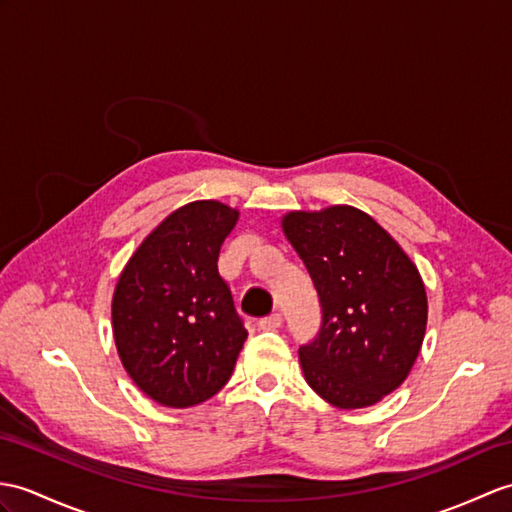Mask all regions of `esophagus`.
<instances>
[{
    "instance_id": "obj_1",
    "label": "esophagus",
    "mask_w": 512,
    "mask_h": 512,
    "mask_svg": "<svg viewBox=\"0 0 512 512\" xmlns=\"http://www.w3.org/2000/svg\"><path fill=\"white\" fill-rule=\"evenodd\" d=\"M257 325H259V329H266V331L279 329V327L283 325V316H281V314H270V316H266V318H261Z\"/></svg>"
}]
</instances>
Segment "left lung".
<instances>
[{"label": "left lung", "instance_id": "8db88e82", "mask_svg": "<svg viewBox=\"0 0 512 512\" xmlns=\"http://www.w3.org/2000/svg\"><path fill=\"white\" fill-rule=\"evenodd\" d=\"M281 229L323 307L318 338L299 349L305 382L331 406H375L410 375L427 327L417 264L351 205L288 211Z\"/></svg>", "mask_w": 512, "mask_h": 512}]
</instances>
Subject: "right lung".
<instances>
[{"label":"right lung","mask_w":512,"mask_h":512,"mask_svg":"<svg viewBox=\"0 0 512 512\" xmlns=\"http://www.w3.org/2000/svg\"><path fill=\"white\" fill-rule=\"evenodd\" d=\"M240 211L194 200L130 255L115 283L117 355L137 388L165 408H192L229 382L246 329L218 275L220 246Z\"/></svg>","instance_id":"add662e5"}]
</instances>
